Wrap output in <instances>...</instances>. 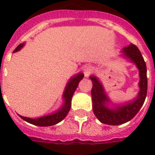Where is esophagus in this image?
I'll return each instance as SVG.
<instances>
[{
    "instance_id": "34e87169",
    "label": "esophagus",
    "mask_w": 155,
    "mask_h": 155,
    "mask_svg": "<svg viewBox=\"0 0 155 155\" xmlns=\"http://www.w3.org/2000/svg\"><path fill=\"white\" fill-rule=\"evenodd\" d=\"M92 68L91 66L87 65L85 66L84 69V75L86 77H88L90 75H91V72H92Z\"/></svg>"
}]
</instances>
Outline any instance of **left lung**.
I'll return each instance as SVG.
<instances>
[{
    "instance_id": "8db88e82",
    "label": "left lung",
    "mask_w": 155,
    "mask_h": 155,
    "mask_svg": "<svg viewBox=\"0 0 155 155\" xmlns=\"http://www.w3.org/2000/svg\"><path fill=\"white\" fill-rule=\"evenodd\" d=\"M123 58L134 63L139 71V92L137 96L130 101L117 104H113L106 94L100 80L95 75H91L92 82V109L97 118L106 125H117L128 122L138 113L144 104L147 93V65L144 58L135 45L130 44L122 49ZM111 107H110V104Z\"/></svg>"
}]
</instances>
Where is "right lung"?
<instances>
[{
    "mask_svg": "<svg viewBox=\"0 0 155 155\" xmlns=\"http://www.w3.org/2000/svg\"><path fill=\"white\" fill-rule=\"evenodd\" d=\"M24 45H25L24 42L21 43L13 51V53L20 51L24 47ZM84 73L80 72L76 74V75L71 76L70 80H68V84L66 85L65 89H64L63 93V104L57 111L54 112L51 114L40 117L38 118H30L19 115L21 118L25 120V121H27L28 123H30L32 125H38V126H51V125H56L58 122H60L61 120H63L66 117V116L68 115V112L70 111L72 96L75 90H76V88H77L79 83L84 78Z\"/></svg>",
    "mask_w": 155,
    "mask_h": 155,
    "instance_id": "right-lung-1",
    "label": "right lung"
}]
</instances>
